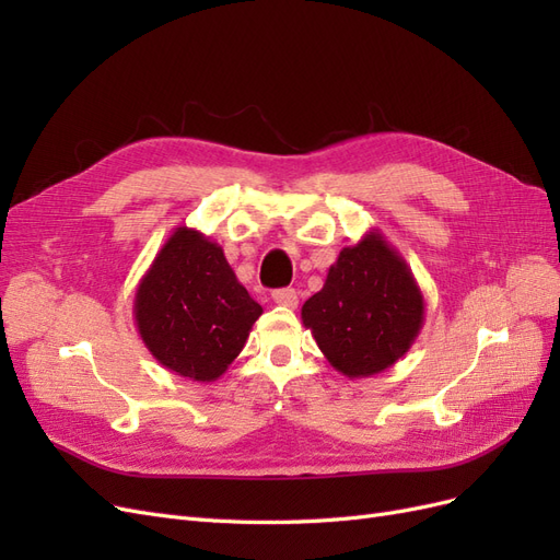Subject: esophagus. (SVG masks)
I'll return each instance as SVG.
<instances>
[{"mask_svg":"<svg viewBox=\"0 0 560 560\" xmlns=\"http://www.w3.org/2000/svg\"><path fill=\"white\" fill-rule=\"evenodd\" d=\"M273 301L278 303V306H284V308H296L299 294H296V290H292V287H284V290L273 292Z\"/></svg>","mask_w":560,"mask_h":560,"instance_id":"esophagus-1","label":"esophagus"}]
</instances>
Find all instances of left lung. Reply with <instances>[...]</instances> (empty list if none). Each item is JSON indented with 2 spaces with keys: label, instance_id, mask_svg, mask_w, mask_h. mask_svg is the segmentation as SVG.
<instances>
[{
  "label": "left lung",
  "instance_id": "obj_1",
  "mask_svg": "<svg viewBox=\"0 0 560 560\" xmlns=\"http://www.w3.org/2000/svg\"><path fill=\"white\" fill-rule=\"evenodd\" d=\"M301 319L336 371L369 378L409 352L425 322V299L401 254L371 229L341 249Z\"/></svg>",
  "mask_w": 560,
  "mask_h": 560
}]
</instances>
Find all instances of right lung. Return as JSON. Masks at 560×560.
Listing matches in <instances>:
<instances>
[{
  "label": "right lung",
  "instance_id": "obj_1",
  "mask_svg": "<svg viewBox=\"0 0 560 560\" xmlns=\"http://www.w3.org/2000/svg\"><path fill=\"white\" fill-rule=\"evenodd\" d=\"M264 308L235 278L222 245L177 226L135 292V325L175 376L212 383L245 348Z\"/></svg>",
  "mask_w": 560,
  "mask_h": 560
}]
</instances>
